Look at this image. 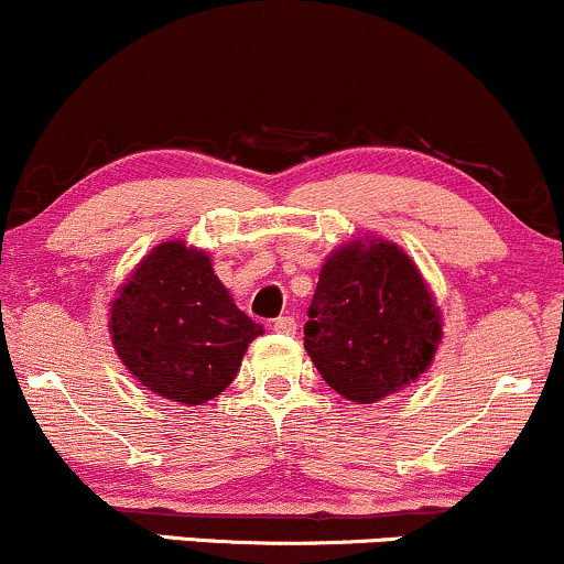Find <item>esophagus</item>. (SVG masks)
Returning <instances> with one entry per match:
<instances>
[{
  "label": "esophagus",
  "mask_w": 564,
  "mask_h": 564,
  "mask_svg": "<svg viewBox=\"0 0 564 564\" xmlns=\"http://www.w3.org/2000/svg\"><path fill=\"white\" fill-rule=\"evenodd\" d=\"M271 327H274L276 333H282V335H293L295 333V316H276L274 322H271Z\"/></svg>",
  "instance_id": "34e87169"
}]
</instances>
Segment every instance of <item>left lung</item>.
I'll return each mask as SVG.
<instances>
[{"instance_id":"left-lung-1","label":"left lung","mask_w":564,"mask_h":564,"mask_svg":"<svg viewBox=\"0 0 564 564\" xmlns=\"http://www.w3.org/2000/svg\"><path fill=\"white\" fill-rule=\"evenodd\" d=\"M442 338L421 271L383 239L351 242L322 265L303 346L346 400L370 404L421 376Z\"/></svg>"}]
</instances>
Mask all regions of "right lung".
I'll return each instance as SVG.
<instances>
[{
    "mask_svg": "<svg viewBox=\"0 0 564 564\" xmlns=\"http://www.w3.org/2000/svg\"><path fill=\"white\" fill-rule=\"evenodd\" d=\"M109 330L119 359L145 389L202 404L234 381L263 327L234 306L205 252L164 242L119 288Z\"/></svg>",
    "mask_w": 564,
    "mask_h": 564,
    "instance_id": "right-lung-1",
    "label": "right lung"
}]
</instances>
